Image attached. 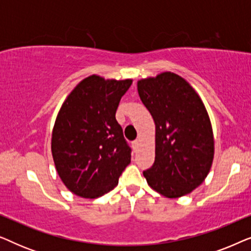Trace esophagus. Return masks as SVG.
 Listing matches in <instances>:
<instances>
[{"mask_svg": "<svg viewBox=\"0 0 251 251\" xmlns=\"http://www.w3.org/2000/svg\"><path fill=\"white\" fill-rule=\"evenodd\" d=\"M138 145H139V140H133V142H132V147H133V150H136L137 147H138Z\"/></svg>", "mask_w": 251, "mask_h": 251, "instance_id": "esophagus-1", "label": "esophagus"}]
</instances>
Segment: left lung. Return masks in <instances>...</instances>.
I'll use <instances>...</instances> for the list:
<instances>
[{
	"instance_id": "obj_1",
	"label": "left lung",
	"mask_w": 251,
	"mask_h": 251,
	"mask_svg": "<svg viewBox=\"0 0 251 251\" xmlns=\"http://www.w3.org/2000/svg\"><path fill=\"white\" fill-rule=\"evenodd\" d=\"M140 100L155 123V161L147 184L169 199L203 183L215 153L214 133L200 96L179 75L164 72L137 82Z\"/></svg>"
}]
</instances>
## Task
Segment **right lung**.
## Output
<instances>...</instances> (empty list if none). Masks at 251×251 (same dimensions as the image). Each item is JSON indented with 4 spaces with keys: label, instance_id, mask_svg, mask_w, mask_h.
Masks as SVG:
<instances>
[{
    "label": "right lung",
    "instance_id": "1",
    "mask_svg": "<svg viewBox=\"0 0 251 251\" xmlns=\"http://www.w3.org/2000/svg\"><path fill=\"white\" fill-rule=\"evenodd\" d=\"M132 80L90 75L61 105L51 137L60 179L72 193L96 199L112 191L131 161L115 113Z\"/></svg>",
    "mask_w": 251,
    "mask_h": 251
}]
</instances>
